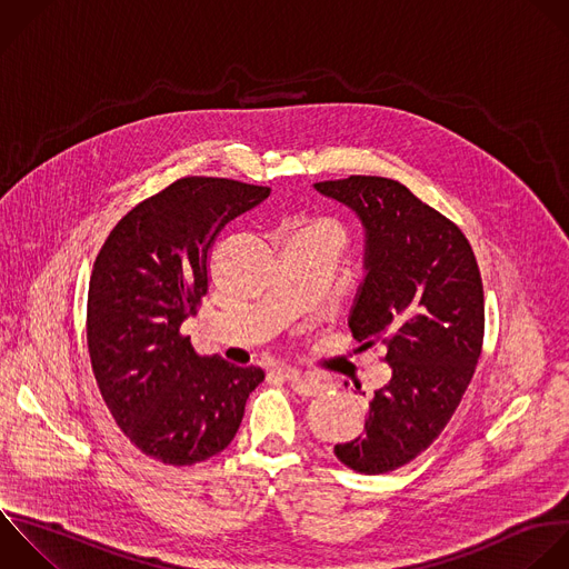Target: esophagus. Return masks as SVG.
<instances>
[{
	"label": "esophagus",
	"mask_w": 569,
	"mask_h": 569,
	"mask_svg": "<svg viewBox=\"0 0 569 569\" xmlns=\"http://www.w3.org/2000/svg\"><path fill=\"white\" fill-rule=\"evenodd\" d=\"M284 378H287L289 387H291L298 396H318V393L325 389V380L313 378V376H307V373H300V371H296V369L284 371Z\"/></svg>",
	"instance_id": "34e87169"
}]
</instances>
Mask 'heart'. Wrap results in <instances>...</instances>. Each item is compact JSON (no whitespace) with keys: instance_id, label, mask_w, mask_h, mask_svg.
Wrapping results in <instances>:
<instances>
[{"instance_id":"1","label":"heart","mask_w":569,"mask_h":569,"mask_svg":"<svg viewBox=\"0 0 569 569\" xmlns=\"http://www.w3.org/2000/svg\"><path fill=\"white\" fill-rule=\"evenodd\" d=\"M316 229H327V227H320V224H318V227H316Z\"/></svg>"}]
</instances>
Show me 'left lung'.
Segmentation results:
<instances>
[{"instance_id":"left-lung-1","label":"left lung","mask_w":569,"mask_h":569,"mask_svg":"<svg viewBox=\"0 0 569 569\" xmlns=\"http://www.w3.org/2000/svg\"><path fill=\"white\" fill-rule=\"evenodd\" d=\"M313 187L365 227L367 276L349 327L362 347L382 342L391 367L365 433L333 451L353 471L387 473L440 436L469 387L485 333L478 262L462 231L396 180L349 176Z\"/></svg>"}]
</instances>
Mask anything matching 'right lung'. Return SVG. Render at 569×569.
<instances>
[{"instance_id": "right-lung-1", "label": "right lung", "mask_w": 569, "mask_h": 569, "mask_svg": "<svg viewBox=\"0 0 569 569\" xmlns=\"http://www.w3.org/2000/svg\"><path fill=\"white\" fill-rule=\"evenodd\" d=\"M271 193L227 178H180L133 207L102 244L87 305L100 393L124 436L164 465H196L236 436L260 367L198 356L182 322L209 291L218 233Z\"/></svg>"}]
</instances>
